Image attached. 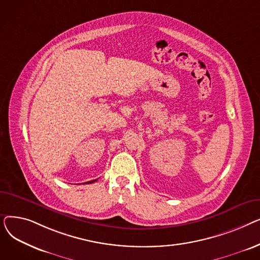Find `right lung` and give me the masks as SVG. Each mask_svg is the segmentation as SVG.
I'll return each mask as SVG.
<instances>
[{
  "label": "right lung",
  "mask_w": 260,
  "mask_h": 260,
  "mask_svg": "<svg viewBox=\"0 0 260 260\" xmlns=\"http://www.w3.org/2000/svg\"><path fill=\"white\" fill-rule=\"evenodd\" d=\"M95 180H97V179H94V180H91V181H87V182H85V183H88V184H89V183H92V182H94Z\"/></svg>",
  "instance_id": "add662e5"
}]
</instances>
